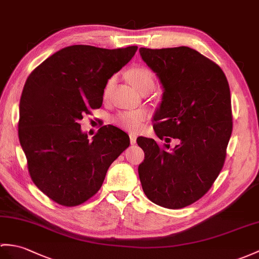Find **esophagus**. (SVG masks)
Returning a JSON list of instances; mask_svg holds the SVG:
<instances>
[{"instance_id":"obj_1","label":"esophagus","mask_w":259,"mask_h":259,"mask_svg":"<svg viewBox=\"0 0 259 259\" xmlns=\"http://www.w3.org/2000/svg\"><path fill=\"white\" fill-rule=\"evenodd\" d=\"M129 137H130V143L131 144H135L136 141H137V136L134 135V134H130Z\"/></svg>"}]
</instances>
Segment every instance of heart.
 I'll list each match as a JSON object with an SVG mask.
<instances>
[{"label": "heart", "instance_id": "1", "mask_svg": "<svg viewBox=\"0 0 259 259\" xmlns=\"http://www.w3.org/2000/svg\"><path fill=\"white\" fill-rule=\"evenodd\" d=\"M128 78L134 87L140 93L144 92V90H152L154 87V73L150 68L144 67V66H138V67L131 68L128 71ZM113 81H115L113 78H110L108 80L105 87V94H107L111 89ZM143 120L144 115L141 111H123L116 116L115 122L123 128L136 131L140 129Z\"/></svg>", "mask_w": 259, "mask_h": 259}]
</instances>
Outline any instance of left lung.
<instances>
[{"label": "left lung", "mask_w": 259, "mask_h": 259, "mask_svg": "<svg viewBox=\"0 0 259 259\" xmlns=\"http://www.w3.org/2000/svg\"><path fill=\"white\" fill-rule=\"evenodd\" d=\"M140 55L164 88L154 115L160 140L139 137L138 167L144 194L166 208H182L205 195L224 166L233 130L231 92L224 71L190 47H141ZM176 139L179 143L170 148Z\"/></svg>", "instance_id": "1"}]
</instances>
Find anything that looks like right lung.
<instances>
[{
    "mask_svg": "<svg viewBox=\"0 0 259 259\" xmlns=\"http://www.w3.org/2000/svg\"><path fill=\"white\" fill-rule=\"evenodd\" d=\"M137 50L68 46L27 77L20 100V143L32 181L59 205H80L93 197L129 147V136L110 124L89 141L79 120L101 107L108 79Z\"/></svg>",
    "mask_w": 259,
    "mask_h": 259,
    "instance_id": "add662e5",
    "label": "right lung"
}]
</instances>
